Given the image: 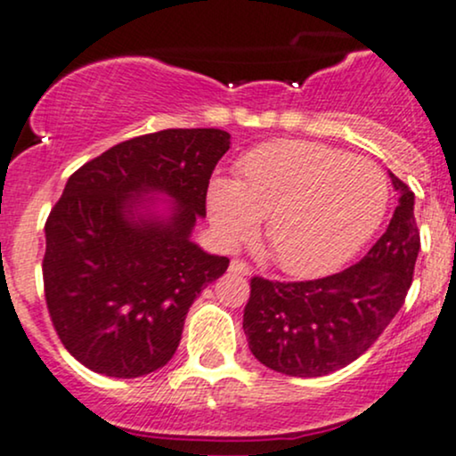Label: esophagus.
I'll use <instances>...</instances> for the list:
<instances>
[{"label": "esophagus", "instance_id": "esophagus-1", "mask_svg": "<svg viewBox=\"0 0 456 456\" xmlns=\"http://www.w3.org/2000/svg\"><path fill=\"white\" fill-rule=\"evenodd\" d=\"M229 272H233V274H240V276H248L250 265L242 259H232V264H229Z\"/></svg>", "mask_w": 456, "mask_h": 456}]
</instances>
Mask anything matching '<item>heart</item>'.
<instances>
[{
	"instance_id": "b5f03b06",
	"label": "heart",
	"mask_w": 456,
	"mask_h": 456,
	"mask_svg": "<svg viewBox=\"0 0 456 456\" xmlns=\"http://www.w3.org/2000/svg\"><path fill=\"white\" fill-rule=\"evenodd\" d=\"M390 184L378 162L317 141L281 139L250 150L238 180L212 177L206 192L216 238L235 246L257 233L282 270L319 276L349 261L384 221Z\"/></svg>"
}]
</instances>
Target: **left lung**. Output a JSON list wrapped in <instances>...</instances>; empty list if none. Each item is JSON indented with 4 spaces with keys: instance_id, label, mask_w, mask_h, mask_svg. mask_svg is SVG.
Listing matches in <instances>:
<instances>
[{
    "instance_id": "left-lung-1",
    "label": "left lung",
    "mask_w": 456,
    "mask_h": 456,
    "mask_svg": "<svg viewBox=\"0 0 456 456\" xmlns=\"http://www.w3.org/2000/svg\"><path fill=\"white\" fill-rule=\"evenodd\" d=\"M399 206L358 264L315 281L250 279L244 332L255 358L291 378H322L352 364L388 328L413 279L420 232L413 192L395 174Z\"/></svg>"
}]
</instances>
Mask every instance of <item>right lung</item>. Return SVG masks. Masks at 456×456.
<instances>
[{"label":"right lung","instance_id":"1","mask_svg":"<svg viewBox=\"0 0 456 456\" xmlns=\"http://www.w3.org/2000/svg\"><path fill=\"white\" fill-rule=\"evenodd\" d=\"M229 139L218 128L141 134L68 177L45 224V297L60 341L94 373L130 379L165 366L188 308L229 268L191 242ZM151 191L176 201L169 217L138 214Z\"/></svg>","mask_w":456,"mask_h":456}]
</instances>
